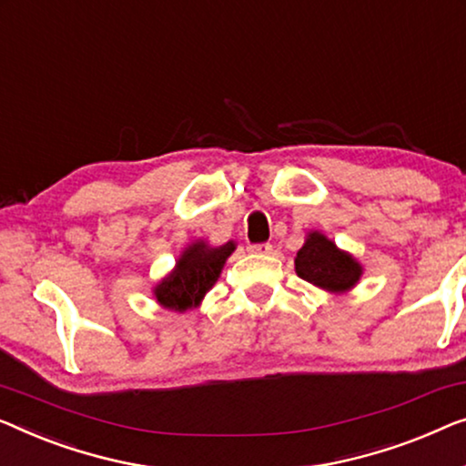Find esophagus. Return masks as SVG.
<instances>
[{"label":"esophagus","mask_w":466,"mask_h":466,"mask_svg":"<svg viewBox=\"0 0 466 466\" xmlns=\"http://www.w3.org/2000/svg\"><path fill=\"white\" fill-rule=\"evenodd\" d=\"M252 254H271L273 246L271 244H252L248 248Z\"/></svg>","instance_id":"obj_1"}]
</instances>
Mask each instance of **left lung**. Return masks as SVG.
I'll use <instances>...</instances> for the list:
<instances>
[{
    "label": "left lung",
    "mask_w": 466,
    "mask_h": 466,
    "mask_svg": "<svg viewBox=\"0 0 466 466\" xmlns=\"http://www.w3.org/2000/svg\"><path fill=\"white\" fill-rule=\"evenodd\" d=\"M296 275L329 294H347L360 283L363 265L321 231H309L296 252Z\"/></svg>",
    "instance_id": "obj_1"
}]
</instances>
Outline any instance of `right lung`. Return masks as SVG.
Returning a JSON list of instances; mask_svg holds the SVG:
<instances>
[{"label":"right lung","mask_w":466,"mask_h":466,"mask_svg":"<svg viewBox=\"0 0 466 466\" xmlns=\"http://www.w3.org/2000/svg\"><path fill=\"white\" fill-rule=\"evenodd\" d=\"M235 248V241H227L222 246H210L206 239L191 241L180 252L172 271L153 286L151 292L157 305L174 313L198 309L218 281L222 267Z\"/></svg>","instance_id":"right-lung-1"}]
</instances>
